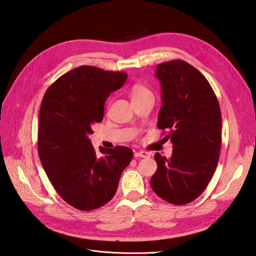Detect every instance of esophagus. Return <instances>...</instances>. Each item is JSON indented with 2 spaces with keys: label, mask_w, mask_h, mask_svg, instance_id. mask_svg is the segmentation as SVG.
I'll list each match as a JSON object with an SVG mask.
<instances>
[{
  "label": "esophagus",
  "mask_w": 256,
  "mask_h": 256,
  "mask_svg": "<svg viewBox=\"0 0 256 256\" xmlns=\"http://www.w3.org/2000/svg\"><path fill=\"white\" fill-rule=\"evenodd\" d=\"M134 157H136V158H148V157H150V154L147 152L140 150V152H134Z\"/></svg>",
  "instance_id": "esophagus-1"
}]
</instances>
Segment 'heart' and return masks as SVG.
<instances>
[{"instance_id": "heart-1", "label": "heart", "mask_w": 256, "mask_h": 256, "mask_svg": "<svg viewBox=\"0 0 256 256\" xmlns=\"http://www.w3.org/2000/svg\"><path fill=\"white\" fill-rule=\"evenodd\" d=\"M130 94L131 97H132V100H136L143 98L145 96L152 95V92L148 90V88L145 86L142 83H136L132 85V88L130 90Z\"/></svg>"}]
</instances>
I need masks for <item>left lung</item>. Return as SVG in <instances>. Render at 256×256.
Returning <instances> with one entry per match:
<instances>
[{
  "instance_id": "obj_1",
  "label": "left lung",
  "mask_w": 256,
  "mask_h": 256,
  "mask_svg": "<svg viewBox=\"0 0 256 256\" xmlns=\"http://www.w3.org/2000/svg\"><path fill=\"white\" fill-rule=\"evenodd\" d=\"M162 106L158 128L168 130L173 154L156 152L157 171L150 178L156 194L168 203L184 205L206 189L218 166L221 110L205 76L187 62L174 60L157 66Z\"/></svg>"
}]
</instances>
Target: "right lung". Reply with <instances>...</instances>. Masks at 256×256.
Listing matches in <instances>:
<instances>
[{"label": "right lung", "instance_id": "add662e5", "mask_svg": "<svg viewBox=\"0 0 256 256\" xmlns=\"http://www.w3.org/2000/svg\"><path fill=\"white\" fill-rule=\"evenodd\" d=\"M126 80V72L80 66L60 76L42 98L38 154L58 196L79 210L111 200L132 159L134 152L126 146L100 147V157L88 138L92 125L104 118L106 98Z\"/></svg>", "mask_w": 256, "mask_h": 256}]
</instances>
